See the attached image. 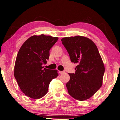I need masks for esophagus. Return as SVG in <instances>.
<instances>
[{
    "mask_svg": "<svg viewBox=\"0 0 120 120\" xmlns=\"http://www.w3.org/2000/svg\"><path fill=\"white\" fill-rule=\"evenodd\" d=\"M59 73L60 74H64V71H59Z\"/></svg>",
    "mask_w": 120,
    "mask_h": 120,
    "instance_id": "1",
    "label": "esophagus"
}]
</instances>
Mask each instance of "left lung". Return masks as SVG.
Instances as JSON below:
<instances>
[{"mask_svg": "<svg viewBox=\"0 0 120 120\" xmlns=\"http://www.w3.org/2000/svg\"><path fill=\"white\" fill-rule=\"evenodd\" d=\"M72 63L78 64L75 74H68V93L74 99L84 101L93 96L103 83L105 67L97 46L92 40L82 36L61 40Z\"/></svg>", "mask_w": 120, "mask_h": 120, "instance_id": "left-lung-1", "label": "left lung"}]
</instances>
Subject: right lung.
<instances>
[{"instance_id": "1", "label": "right lung", "mask_w": 120, "mask_h": 120, "mask_svg": "<svg viewBox=\"0 0 120 120\" xmlns=\"http://www.w3.org/2000/svg\"><path fill=\"white\" fill-rule=\"evenodd\" d=\"M59 38L49 35H34L28 38L17 53L14 75L25 95L38 99L48 91L49 85L59 74L57 70L42 67L49 56V50Z\"/></svg>"}]
</instances>
